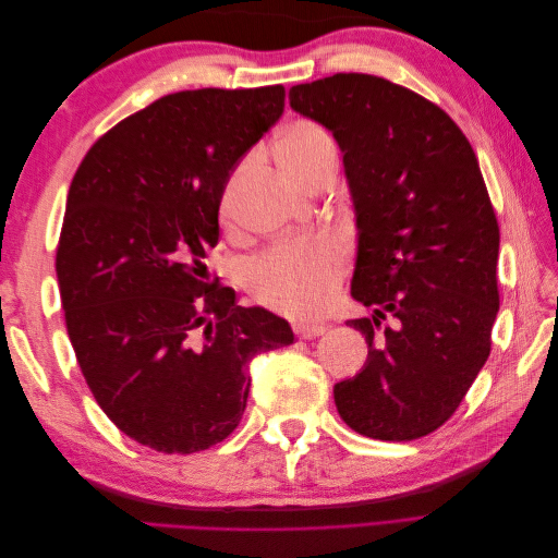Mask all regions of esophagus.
Segmentation results:
<instances>
[{
    "instance_id": "obj_1",
    "label": "esophagus",
    "mask_w": 558,
    "mask_h": 558,
    "mask_svg": "<svg viewBox=\"0 0 558 558\" xmlns=\"http://www.w3.org/2000/svg\"><path fill=\"white\" fill-rule=\"evenodd\" d=\"M328 328L320 326V324H295V332L302 340H312V337L324 335Z\"/></svg>"
}]
</instances>
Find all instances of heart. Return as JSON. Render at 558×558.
Segmentation results:
<instances>
[{
  "label": "heart",
  "mask_w": 558,
  "mask_h": 558,
  "mask_svg": "<svg viewBox=\"0 0 558 558\" xmlns=\"http://www.w3.org/2000/svg\"><path fill=\"white\" fill-rule=\"evenodd\" d=\"M332 156H337L332 137L314 121L293 123L279 142V160L291 177ZM242 170L244 165L226 185L221 197L223 216H230L234 185ZM344 263L347 242L337 234H326L265 251L263 256L246 263L244 281L251 295L263 305L286 314L310 316L328 305L340 283Z\"/></svg>",
  "instance_id": "obj_1"
}]
</instances>
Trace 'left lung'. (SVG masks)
Returning <instances> with one entry per match:
<instances>
[{
  "instance_id": "obj_1",
  "label": "left lung",
  "mask_w": 558,
  "mask_h": 558,
  "mask_svg": "<svg viewBox=\"0 0 558 558\" xmlns=\"http://www.w3.org/2000/svg\"><path fill=\"white\" fill-rule=\"evenodd\" d=\"M332 132L359 228L353 300L367 361L335 384L344 424L408 442L440 428L477 379L498 314L500 230L475 150L426 97L369 74L289 90Z\"/></svg>"
}]
</instances>
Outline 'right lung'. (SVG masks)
Returning a JSON list of instances; mask_svg holds the SVG:
<instances>
[{
  "label": "right lung",
  "instance_id": "1",
  "mask_svg": "<svg viewBox=\"0 0 558 558\" xmlns=\"http://www.w3.org/2000/svg\"><path fill=\"white\" fill-rule=\"evenodd\" d=\"M283 86L181 90L99 137L66 195L56 272L76 361L128 437L193 453L238 428L248 363L293 344L289 320L207 281L218 207Z\"/></svg>",
  "mask_w": 558,
  "mask_h": 558
}]
</instances>
